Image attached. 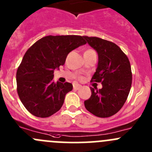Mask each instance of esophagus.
<instances>
[{"instance_id": "esophagus-1", "label": "esophagus", "mask_w": 152, "mask_h": 152, "mask_svg": "<svg viewBox=\"0 0 152 152\" xmlns=\"http://www.w3.org/2000/svg\"><path fill=\"white\" fill-rule=\"evenodd\" d=\"M82 88V85H73V89L75 90H79V89Z\"/></svg>"}]
</instances>
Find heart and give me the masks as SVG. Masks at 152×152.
I'll return each instance as SVG.
<instances>
[{
	"label": "heart",
	"mask_w": 152,
	"mask_h": 152,
	"mask_svg": "<svg viewBox=\"0 0 152 152\" xmlns=\"http://www.w3.org/2000/svg\"><path fill=\"white\" fill-rule=\"evenodd\" d=\"M92 50H91V49H89V50H86V51H92Z\"/></svg>",
	"instance_id": "heart-1"
}]
</instances>
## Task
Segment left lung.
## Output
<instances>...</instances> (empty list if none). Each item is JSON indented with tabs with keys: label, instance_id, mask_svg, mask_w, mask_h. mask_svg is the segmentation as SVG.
<instances>
[{
	"label": "left lung",
	"instance_id": "left-lung-1",
	"mask_svg": "<svg viewBox=\"0 0 152 152\" xmlns=\"http://www.w3.org/2000/svg\"><path fill=\"white\" fill-rule=\"evenodd\" d=\"M84 38L99 55L91 82L102 84L99 90L90 87L92 95L85 101V107L97 117H110L122 108L129 93L132 80L129 60L114 42L96 37Z\"/></svg>",
	"mask_w": 152,
	"mask_h": 152
}]
</instances>
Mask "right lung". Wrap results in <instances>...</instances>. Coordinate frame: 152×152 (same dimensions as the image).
Wrapping results in <instances>:
<instances>
[{
	"instance_id": "right-lung-1",
	"label": "right lung",
	"mask_w": 152,
	"mask_h": 152,
	"mask_svg": "<svg viewBox=\"0 0 152 152\" xmlns=\"http://www.w3.org/2000/svg\"><path fill=\"white\" fill-rule=\"evenodd\" d=\"M86 43L84 37L79 35H49L27 50L17 70L16 80L20 99L31 114L48 118L60 110L73 85L53 82L54 69L65 64L71 50Z\"/></svg>"
}]
</instances>
